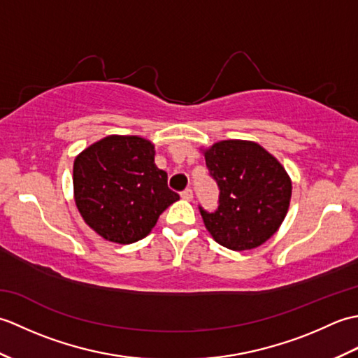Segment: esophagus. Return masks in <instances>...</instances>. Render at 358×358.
Returning <instances> with one entry per match:
<instances>
[{"label": "esophagus", "instance_id": "esophagus-1", "mask_svg": "<svg viewBox=\"0 0 358 358\" xmlns=\"http://www.w3.org/2000/svg\"><path fill=\"white\" fill-rule=\"evenodd\" d=\"M181 199L183 200H187V201H191L192 199H194V192H192V189H185L183 192H181Z\"/></svg>", "mask_w": 358, "mask_h": 358}]
</instances>
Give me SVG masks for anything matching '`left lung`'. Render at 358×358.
Returning <instances> with one entry per match:
<instances>
[{
    "instance_id": "1",
    "label": "left lung",
    "mask_w": 358,
    "mask_h": 358,
    "mask_svg": "<svg viewBox=\"0 0 358 358\" xmlns=\"http://www.w3.org/2000/svg\"><path fill=\"white\" fill-rule=\"evenodd\" d=\"M209 175L218 185V208L199 206L204 226L227 249H254L277 232L287 214L292 185L275 157L260 144L215 143L204 152Z\"/></svg>"
}]
</instances>
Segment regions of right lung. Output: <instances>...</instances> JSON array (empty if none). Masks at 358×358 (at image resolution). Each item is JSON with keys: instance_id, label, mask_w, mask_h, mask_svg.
I'll return each instance as SVG.
<instances>
[{"instance_id": "right-lung-1", "label": "right lung", "mask_w": 358, "mask_h": 358, "mask_svg": "<svg viewBox=\"0 0 358 358\" xmlns=\"http://www.w3.org/2000/svg\"><path fill=\"white\" fill-rule=\"evenodd\" d=\"M154 144L110 135L75 158L73 192L83 220L103 238L129 245L152 231L163 210L180 199L154 163Z\"/></svg>"}]
</instances>
